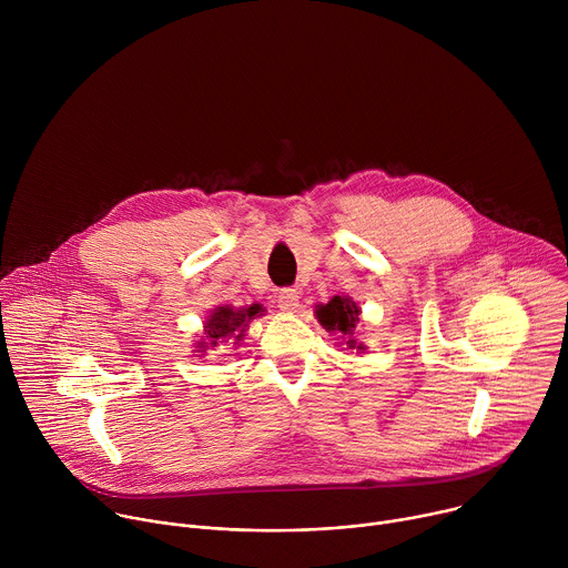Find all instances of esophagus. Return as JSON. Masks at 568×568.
<instances>
[{"label":"esophagus","instance_id":"34e87169","mask_svg":"<svg viewBox=\"0 0 568 568\" xmlns=\"http://www.w3.org/2000/svg\"><path fill=\"white\" fill-rule=\"evenodd\" d=\"M278 307L281 310H285V312H290V310H294L296 305H298V292L294 290V287H283L281 292H278Z\"/></svg>","mask_w":568,"mask_h":568}]
</instances>
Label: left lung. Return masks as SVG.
Listing matches in <instances>:
<instances>
[{
    "label": "left lung",
    "instance_id": "8db88e82",
    "mask_svg": "<svg viewBox=\"0 0 568 568\" xmlns=\"http://www.w3.org/2000/svg\"><path fill=\"white\" fill-rule=\"evenodd\" d=\"M316 318L321 321V326L326 328V331H337V333L346 335L348 348L364 351V346L353 339L355 328H357V323H359V307H357V303H353L351 298L335 296L326 305H321L316 310Z\"/></svg>",
    "mask_w": 568,
    "mask_h": 568
}]
</instances>
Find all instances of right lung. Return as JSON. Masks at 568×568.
Listing matches in <instances>:
<instances>
[{
    "instance_id": "right-lung-1",
    "label": "right lung",
    "mask_w": 568,
    "mask_h": 568,
    "mask_svg": "<svg viewBox=\"0 0 568 568\" xmlns=\"http://www.w3.org/2000/svg\"><path fill=\"white\" fill-rule=\"evenodd\" d=\"M263 312V307L258 303L250 305V307H240V310H233L229 305L224 307H217L211 318L206 321V342H197V348L200 353H204L206 343L210 346H217V344H226V342H233L237 344L242 337H245V331L250 326V321Z\"/></svg>"
}]
</instances>
